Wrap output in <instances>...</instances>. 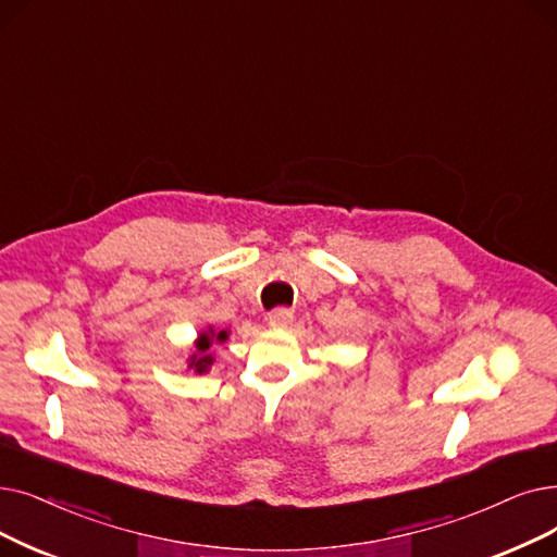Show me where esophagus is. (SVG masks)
Segmentation results:
<instances>
[{
	"instance_id": "1",
	"label": "esophagus",
	"mask_w": 557,
	"mask_h": 557,
	"mask_svg": "<svg viewBox=\"0 0 557 557\" xmlns=\"http://www.w3.org/2000/svg\"><path fill=\"white\" fill-rule=\"evenodd\" d=\"M265 321H269L271 327H286L288 323L294 321V311L286 309V307H280V309H273L269 317H265Z\"/></svg>"
}]
</instances>
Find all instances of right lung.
I'll list each match as a JSON object with an SVG mask.
<instances>
[{
	"mask_svg": "<svg viewBox=\"0 0 557 557\" xmlns=\"http://www.w3.org/2000/svg\"><path fill=\"white\" fill-rule=\"evenodd\" d=\"M213 342H227V330L215 334L211 327L207 332H200L198 342H196V352L190 355L188 359V369H196V373H205L211 364H213V357L209 355V348Z\"/></svg>",
	"mask_w": 557,
	"mask_h": 557,
	"instance_id": "1",
	"label": "right lung"
}]
</instances>
